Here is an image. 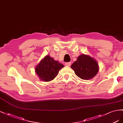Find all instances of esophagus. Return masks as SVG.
<instances>
[{"label": "esophagus", "instance_id": "esophagus-1", "mask_svg": "<svg viewBox=\"0 0 123 123\" xmlns=\"http://www.w3.org/2000/svg\"><path fill=\"white\" fill-rule=\"evenodd\" d=\"M65 65L66 66H71V62H66L65 63Z\"/></svg>", "mask_w": 123, "mask_h": 123}]
</instances>
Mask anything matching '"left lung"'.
Segmentation results:
<instances>
[{
	"instance_id": "8db88e82",
	"label": "left lung",
	"mask_w": 123,
	"mask_h": 123,
	"mask_svg": "<svg viewBox=\"0 0 123 123\" xmlns=\"http://www.w3.org/2000/svg\"><path fill=\"white\" fill-rule=\"evenodd\" d=\"M75 74L82 79L93 78L98 72L99 66L97 61L90 55L82 54L71 65Z\"/></svg>"
}]
</instances>
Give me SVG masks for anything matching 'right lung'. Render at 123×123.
Returning a JSON list of instances; mask_svg holds the SVG:
<instances>
[{"instance_id":"right-lung-1","label":"right lung","mask_w":123,"mask_h":123,"mask_svg":"<svg viewBox=\"0 0 123 123\" xmlns=\"http://www.w3.org/2000/svg\"><path fill=\"white\" fill-rule=\"evenodd\" d=\"M64 66L62 64L47 55L36 66L35 71L41 80L50 81L57 76L59 71Z\"/></svg>"}]
</instances>
